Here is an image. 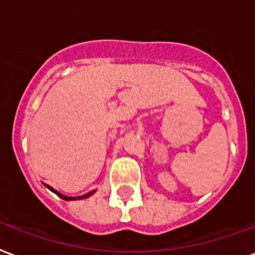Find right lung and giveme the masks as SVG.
I'll use <instances>...</instances> for the list:
<instances>
[{
    "label": "right lung",
    "instance_id": "add662e5",
    "mask_svg": "<svg viewBox=\"0 0 255 255\" xmlns=\"http://www.w3.org/2000/svg\"><path fill=\"white\" fill-rule=\"evenodd\" d=\"M45 186H46V184H45ZM46 187L49 188L50 191H53L54 194L57 195V197H60V198H61V199H64V201H75V199H84V198H88L89 195H92L93 192H95V191H91V192H88V194H85V195H83V197H79V198H69V197H65V195H63V194H60V192L56 191V190H53V188L49 187V186H46Z\"/></svg>",
    "mask_w": 255,
    "mask_h": 255
}]
</instances>
